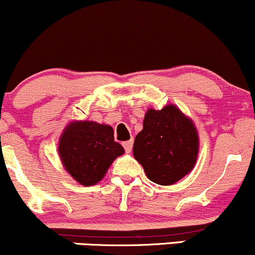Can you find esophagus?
Wrapping results in <instances>:
<instances>
[{"mask_svg": "<svg viewBox=\"0 0 255 255\" xmlns=\"http://www.w3.org/2000/svg\"><path fill=\"white\" fill-rule=\"evenodd\" d=\"M122 146L125 147L126 152H128V153H129V152L131 151V148H133V140H128V141H125L124 144H122Z\"/></svg>", "mask_w": 255, "mask_h": 255, "instance_id": "obj_1", "label": "esophagus"}]
</instances>
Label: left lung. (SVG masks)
I'll list each match as a JSON object with an SVG mask.
<instances>
[{
  "label": "left lung",
  "mask_w": 255,
  "mask_h": 255,
  "mask_svg": "<svg viewBox=\"0 0 255 255\" xmlns=\"http://www.w3.org/2000/svg\"><path fill=\"white\" fill-rule=\"evenodd\" d=\"M198 133L174 105L146 113L133 154L152 182L169 186L188 174L197 162Z\"/></svg>",
  "instance_id": "8db88e82"
}]
</instances>
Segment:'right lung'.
Wrapping results in <instances>:
<instances>
[{
    "label": "right lung",
    "instance_id": "1",
    "mask_svg": "<svg viewBox=\"0 0 255 255\" xmlns=\"http://www.w3.org/2000/svg\"><path fill=\"white\" fill-rule=\"evenodd\" d=\"M124 152V147L114 140L110 126L92 121L69 125L58 145L66 170L84 186L99 182L114 159Z\"/></svg>",
    "mask_w": 255,
    "mask_h": 255
}]
</instances>
